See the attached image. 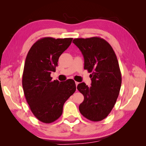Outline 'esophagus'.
I'll return each instance as SVG.
<instances>
[{"mask_svg":"<svg viewBox=\"0 0 146 146\" xmlns=\"http://www.w3.org/2000/svg\"><path fill=\"white\" fill-rule=\"evenodd\" d=\"M78 84H79V82H76V81H75V84H76V86H77Z\"/></svg>","mask_w":146,"mask_h":146,"instance_id":"34e87169","label":"esophagus"}]
</instances>
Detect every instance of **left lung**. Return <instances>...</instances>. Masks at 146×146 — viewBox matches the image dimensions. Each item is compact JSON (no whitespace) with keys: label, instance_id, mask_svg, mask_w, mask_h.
Instances as JSON below:
<instances>
[{"label":"left lung","instance_id":"left-lung-1","mask_svg":"<svg viewBox=\"0 0 146 146\" xmlns=\"http://www.w3.org/2000/svg\"><path fill=\"white\" fill-rule=\"evenodd\" d=\"M73 42L82 53L84 70L91 73V87L84 82L77 86L84 97L79 111L88 120L100 121L111 111L119 95L122 76L117 56L110 44L100 37L75 38Z\"/></svg>","mask_w":146,"mask_h":146}]
</instances>
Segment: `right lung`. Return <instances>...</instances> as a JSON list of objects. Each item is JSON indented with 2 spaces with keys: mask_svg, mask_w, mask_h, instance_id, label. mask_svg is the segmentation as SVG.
Listing matches in <instances>:
<instances>
[{
  "mask_svg": "<svg viewBox=\"0 0 146 146\" xmlns=\"http://www.w3.org/2000/svg\"><path fill=\"white\" fill-rule=\"evenodd\" d=\"M72 38L45 37L39 39L28 51L23 75V87L33 114L46 123L62 114L64 103L76 91L75 81L52 80L60 56L68 49Z\"/></svg>",
  "mask_w": 146,
  "mask_h": 146,
  "instance_id": "right-lung-1",
  "label": "right lung"
}]
</instances>
